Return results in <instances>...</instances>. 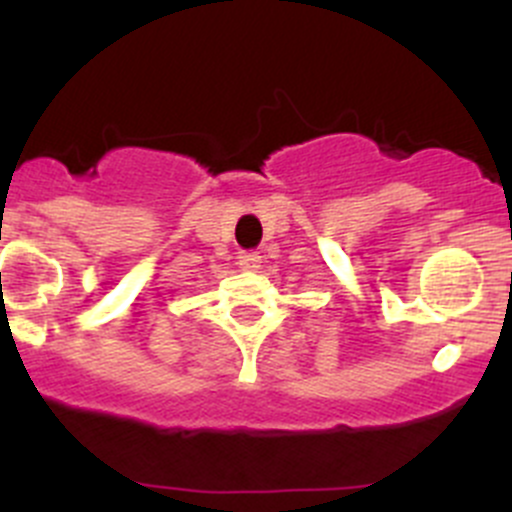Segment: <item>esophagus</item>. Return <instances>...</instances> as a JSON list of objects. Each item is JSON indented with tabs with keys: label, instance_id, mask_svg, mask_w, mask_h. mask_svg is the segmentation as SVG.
<instances>
[{
	"label": "esophagus",
	"instance_id": "1",
	"mask_svg": "<svg viewBox=\"0 0 512 512\" xmlns=\"http://www.w3.org/2000/svg\"><path fill=\"white\" fill-rule=\"evenodd\" d=\"M237 262H240V267L245 272L260 270V255H257V252H242V255L237 257Z\"/></svg>",
	"mask_w": 512,
	"mask_h": 512
}]
</instances>
